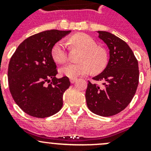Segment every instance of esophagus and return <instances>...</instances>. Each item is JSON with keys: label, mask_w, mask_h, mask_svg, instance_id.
I'll list each match as a JSON object with an SVG mask.
<instances>
[{"label": "esophagus", "mask_w": 151, "mask_h": 151, "mask_svg": "<svg viewBox=\"0 0 151 151\" xmlns=\"http://www.w3.org/2000/svg\"><path fill=\"white\" fill-rule=\"evenodd\" d=\"M76 80H77V78H70V82H71L72 84H73L76 82Z\"/></svg>", "instance_id": "obj_1"}]
</instances>
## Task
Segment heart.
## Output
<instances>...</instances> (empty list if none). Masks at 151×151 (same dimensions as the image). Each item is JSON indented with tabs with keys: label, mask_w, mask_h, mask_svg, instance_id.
<instances>
[{
	"label": "heart",
	"mask_w": 151,
	"mask_h": 151,
	"mask_svg": "<svg viewBox=\"0 0 151 151\" xmlns=\"http://www.w3.org/2000/svg\"><path fill=\"white\" fill-rule=\"evenodd\" d=\"M69 43L76 48L83 51L80 63H69L60 69L61 74L70 78L88 74L91 69L94 72L101 71L106 67L108 55L106 50L97 47V42L85 34H76L69 38ZM51 57L55 62L64 63L68 56L66 46L63 41H58L51 49Z\"/></svg>",
	"instance_id": "b5f03b06"
}]
</instances>
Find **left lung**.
<instances>
[{
	"mask_svg": "<svg viewBox=\"0 0 151 151\" xmlns=\"http://www.w3.org/2000/svg\"><path fill=\"white\" fill-rule=\"evenodd\" d=\"M97 33L110 50V59L104 70L93 78L102 85L88 81L85 98L92 113L111 116L122 111L135 94L139 81L138 63L123 40L108 32Z\"/></svg>",
	"mask_w": 151,
	"mask_h": 151,
	"instance_id": "obj_1",
	"label": "left lung"
}]
</instances>
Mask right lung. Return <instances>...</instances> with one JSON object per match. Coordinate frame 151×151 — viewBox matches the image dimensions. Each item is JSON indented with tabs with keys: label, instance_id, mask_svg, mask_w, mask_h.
Returning a JSON list of instances; mask_svg holds the SVG:
<instances>
[{
	"label": "right lung",
	"instance_id": "right-lung-1",
	"mask_svg": "<svg viewBox=\"0 0 151 151\" xmlns=\"http://www.w3.org/2000/svg\"><path fill=\"white\" fill-rule=\"evenodd\" d=\"M71 31L57 29L33 35L19 45L8 66V83L13 100L31 116L45 118L59 112L63 95L70 86L68 77L57 78L51 49Z\"/></svg>",
	"mask_w": 151,
	"mask_h": 151
}]
</instances>
